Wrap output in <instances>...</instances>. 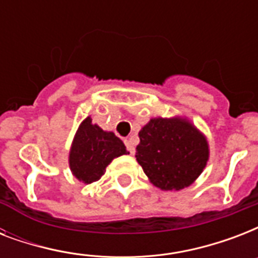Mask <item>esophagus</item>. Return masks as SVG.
Masks as SVG:
<instances>
[{
    "label": "esophagus",
    "mask_w": 258,
    "mask_h": 258,
    "mask_svg": "<svg viewBox=\"0 0 258 258\" xmlns=\"http://www.w3.org/2000/svg\"><path fill=\"white\" fill-rule=\"evenodd\" d=\"M124 143H125V146H127V149H128L130 153H131L134 155V154H135V142H134V137H133V135L127 138V139H125V141H124Z\"/></svg>",
    "instance_id": "esophagus-1"
}]
</instances>
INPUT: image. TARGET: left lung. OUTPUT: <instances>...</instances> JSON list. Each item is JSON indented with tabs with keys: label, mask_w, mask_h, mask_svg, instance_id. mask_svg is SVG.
<instances>
[{
	"label": "left lung",
	"mask_w": 258,
	"mask_h": 258,
	"mask_svg": "<svg viewBox=\"0 0 258 258\" xmlns=\"http://www.w3.org/2000/svg\"><path fill=\"white\" fill-rule=\"evenodd\" d=\"M137 161L155 187H188L208 165V139L187 117H153L139 131Z\"/></svg>",
	"instance_id": "8db88e82"
}]
</instances>
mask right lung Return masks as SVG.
Masks as SVG:
<instances>
[{"mask_svg":"<svg viewBox=\"0 0 258 258\" xmlns=\"http://www.w3.org/2000/svg\"><path fill=\"white\" fill-rule=\"evenodd\" d=\"M124 143L112 133L93 124L91 116L80 123L70 150V169L83 183L96 182L107 166L120 155H127Z\"/></svg>","mask_w":258,"mask_h":258,"instance_id":"obj_1","label":"right lung"}]
</instances>
